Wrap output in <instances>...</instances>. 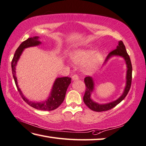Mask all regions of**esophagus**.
I'll return each instance as SVG.
<instances>
[{"label": "esophagus", "instance_id": "1", "mask_svg": "<svg viewBox=\"0 0 146 146\" xmlns=\"http://www.w3.org/2000/svg\"><path fill=\"white\" fill-rule=\"evenodd\" d=\"M79 78H78V76L76 75V74H75V75H73L72 76V80L75 81V80H78Z\"/></svg>", "mask_w": 146, "mask_h": 146}]
</instances>
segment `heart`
<instances>
[{"instance_id": "1", "label": "heart", "mask_w": 146, "mask_h": 146, "mask_svg": "<svg viewBox=\"0 0 146 146\" xmlns=\"http://www.w3.org/2000/svg\"><path fill=\"white\" fill-rule=\"evenodd\" d=\"M70 58L74 64L81 65L86 63L84 70L86 73H92L102 64L103 55L100 52L93 49L78 48L71 52Z\"/></svg>"}]
</instances>
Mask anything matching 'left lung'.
<instances>
[{
    "label": "left lung",
    "instance_id": "obj_1",
    "mask_svg": "<svg viewBox=\"0 0 146 146\" xmlns=\"http://www.w3.org/2000/svg\"><path fill=\"white\" fill-rule=\"evenodd\" d=\"M113 56H119L123 57L125 60L127 71H126V86L124 89V91L122 94L121 96L115 101H113L112 102L104 103V104H100L98 103L94 102L91 99V94L94 91V82L93 78L91 76H87L84 78V82L86 86V90L85 92V94L84 96V102L90 109L95 111V112H103V111H107L111 109V108L115 107L116 105H118L119 103L123 101L124 98L126 96L129 91L131 84V78H132V66L128 53L126 52V48L123 42L122 41H119L118 45L116 47V49L111 52L108 55L105 61V64L109 60L111 57Z\"/></svg>",
    "mask_w": 146,
    "mask_h": 146
}]
</instances>
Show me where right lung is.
I'll return each mask as SVG.
<instances>
[{"mask_svg": "<svg viewBox=\"0 0 146 146\" xmlns=\"http://www.w3.org/2000/svg\"><path fill=\"white\" fill-rule=\"evenodd\" d=\"M41 44V42L39 40L38 36H34L33 38H29L27 40L24 41L20 44L17 50H16L14 57L13 58L11 62V68L13 76L14 78L16 86L20 96L22 99L27 103L31 107L36 109L40 110H47L51 111L56 109L57 107L62 104V103L65 98L66 91L68 86L71 84V78L70 77H60L57 78L53 84L52 88L50 92V94L48 98L42 102H32L29 100L23 94L22 91L19 88L18 85L17 78L16 75V66L22 52L25 48L29 47L36 46Z\"/></svg>", "mask_w": 146, "mask_h": 146, "instance_id": "right-lung-1", "label": "right lung"}]
</instances>
